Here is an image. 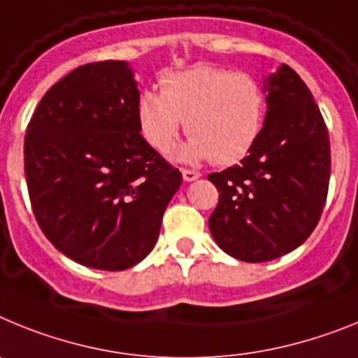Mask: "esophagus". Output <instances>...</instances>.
I'll use <instances>...</instances> for the list:
<instances>
[{"label": "esophagus", "mask_w": 358, "mask_h": 358, "mask_svg": "<svg viewBox=\"0 0 358 358\" xmlns=\"http://www.w3.org/2000/svg\"><path fill=\"white\" fill-rule=\"evenodd\" d=\"M182 175H183V180H185V182H192V180H198L201 176L200 173L194 169H182Z\"/></svg>", "instance_id": "esophagus-1"}]
</instances>
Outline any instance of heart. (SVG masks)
Returning a JSON list of instances; mask_svg holds the SVG:
<instances>
[{"label":"heart","mask_w":358,"mask_h":358,"mask_svg":"<svg viewBox=\"0 0 358 358\" xmlns=\"http://www.w3.org/2000/svg\"><path fill=\"white\" fill-rule=\"evenodd\" d=\"M138 126L158 153L175 148L185 122L191 141L180 158H210L216 166L241 160L265 122V92L247 71L194 66L162 79V93L144 92L136 106Z\"/></svg>","instance_id":"obj_1"}]
</instances>
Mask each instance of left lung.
Segmentation results:
<instances>
[{"label":"left lung","instance_id":"8db88e82","mask_svg":"<svg viewBox=\"0 0 358 358\" xmlns=\"http://www.w3.org/2000/svg\"><path fill=\"white\" fill-rule=\"evenodd\" d=\"M266 117L243 160L207 178L220 198L209 217L229 256L263 263L304 243L328 196L331 153L321 110L288 64L270 76Z\"/></svg>","mask_w":358,"mask_h":358}]
</instances>
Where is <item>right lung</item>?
Instances as JSON below:
<instances>
[{"mask_svg":"<svg viewBox=\"0 0 358 358\" xmlns=\"http://www.w3.org/2000/svg\"><path fill=\"white\" fill-rule=\"evenodd\" d=\"M138 99L124 61L88 63L45 93L27 126L24 176L37 225L90 268L141 263L182 183L141 135Z\"/></svg>","mask_w":358,"mask_h":358,"instance_id":"right-lung-1","label":"right lung"}]
</instances>
